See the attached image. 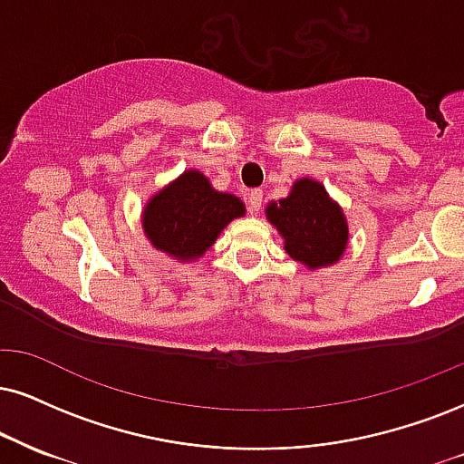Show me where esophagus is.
Here are the masks:
<instances>
[{"label": "esophagus", "instance_id": "34e87169", "mask_svg": "<svg viewBox=\"0 0 464 464\" xmlns=\"http://www.w3.org/2000/svg\"><path fill=\"white\" fill-rule=\"evenodd\" d=\"M260 208H262V191L260 188H254V191L249 193V210L251 213H260Z\"/></svg>", "mask_w": 464, "mask_h": 464}]
</instances>
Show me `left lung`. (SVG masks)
<instances>
[{
    "instance_id": "left-lung-1",
    "label": "left lung",
    "mask_w": 464,
    "mask_h": 464,
    "mask_svg": "<svg viewBox=\"0 0 464 464\" xmlns=\"http://www.w3.org/2000/svg\"><path fill=\"white\" fill-rule=\"evenodd\" d=\"M266 217L284 237L285 251L310 268L334 265L344 254L346 219L316 180L296 182L288 198L268 206Z\"/></svg>"
}]
</instances>
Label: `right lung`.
Masks as SVG:
<instances>
[{"label": "right lung", "mask_w": 464, "mask_h": 464, "mask_svg": "<svg viewBox=\"0 0 464 464\" xmlns=\"http://www.w3.org/2000/svg\"><path fill=\"white\" fill-rule=\"evenodd\" d=\"M241 215V199L215 191L199 171H185L146 206L144 230L157 249L174 258L193 260Z\"/></svg>", "instance_id": "obj_1"}]
</instances>
